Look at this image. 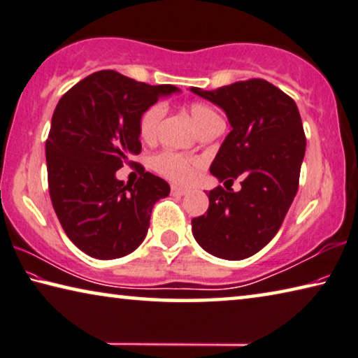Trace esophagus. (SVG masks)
Returning a JSON list of instances; mask_svg holds the SVG:
<instances>
[{
    "mask_svg": "<svg viewBox=\"0 0 358 358\" xmlns=\"http://www.w3.org/2000/svg\"><path fill=\"white\" fill-rule=\"evenodd\" d=\"M171 193H173L174 196H184V195H187V193H189V190L182 189V187H176V185H173V187H171Z\"/></svg>",
    "mask_w": 358,
    "mask_h": 358,
    "instance_id": "obj_1",
    "label": "esophagus"
}]
</instances>
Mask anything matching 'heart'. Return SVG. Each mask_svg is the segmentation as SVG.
Here are the masks:
<instances>
[{"instance_id":"heart-1","label":"heart","mask_w":358,"mask_h":358,"mask_svg":"<svg viewBox=\"0 0 358 358\" xmlns=\"http://www.w3.org/2000/svg\"><path fill=\"white\" fill-rule=\"evenodd\" d=\"M189 113L196 125L198 131H204L208 128L222 124V119L215 110L204 103H192L189 106ZM163 115H165V106L162 103L152 104L144 110L139 117L138 122V131L139 136L145 143H154L158 136V130H160V124ZM198 166V160L192 157H185L178 152H162V154L155 155L152 158V168L155 169L158 174L166 178L173 182H189L195 174V169Z\"/></svg>"}]
</instances>
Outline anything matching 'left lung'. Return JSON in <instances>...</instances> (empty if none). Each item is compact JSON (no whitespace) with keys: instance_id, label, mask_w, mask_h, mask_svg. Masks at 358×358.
Here are the masks:
<instances>
[{"instance_id":"8db88e82","label":"left lung","mask_w":358,"mask_h":358,"mask_svg":"<svg viewBox=\"0 0 358 358\" xmlns=\"http://www.w3.org/2000/svg\"><path fill=\"white\" fill-rule=\"evenodd\" d=\"M190 92L224 109L231 125L210 174L225 184L243 179L239 192L219 185L208 193V213L192 220L193 236L219 259H248L274 238L296 195L306 150L300 113L263 79Z\"/></svg>"}]
</instances>
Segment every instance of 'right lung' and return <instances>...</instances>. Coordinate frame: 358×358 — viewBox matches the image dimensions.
I'll return each mask as SVG.
<instances>
[{
    "instance_id": "right-lung-1",
    "label": "right lung",
    "mask_w": 358,
    "mask_h": 358,
    "mask_svg": "<svg viewBox=\"0 0 358 358\" xmlns=\"http://www.w3.org/2000/svg\"><path fill=\"white\" fill-rule=\"evenodd\" d=\"M176 92L106 69L78 82L57 104L45 141L52 206L66 236L93 259H120L138 249L152 208L169 195L166 180L141 165L134 185L115 173L141 152V114Z\"/></svg>"
}]
</instances>
